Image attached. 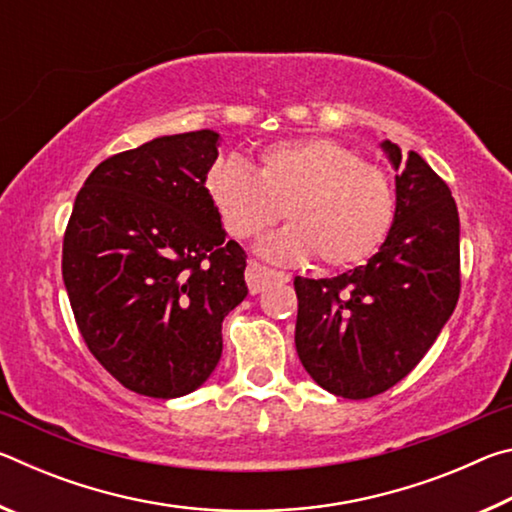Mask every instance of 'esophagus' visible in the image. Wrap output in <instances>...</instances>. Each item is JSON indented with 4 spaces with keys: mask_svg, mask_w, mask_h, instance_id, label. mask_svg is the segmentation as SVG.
I'll return each instance as SVG.
<instances>
[{
    "mask_svg": "<svg viewBox=\"0 0 512 512\" xmlns=\"http://www.w3.org/2000/svg\"><path fill=\"white\" fill-rule=\"evenodd\" d=\"M275 280H287V277H284V273L271 271V268H266V266L257 264V262H248V268H246V282H248V291H250V293L264 291V289L268 287V284L275 282Z\"/></svg>",
    "mask_w": 512,
    "mask_h": 512,
    "instance_id": "1",
    "label": "esophagus"
}]
</instances>
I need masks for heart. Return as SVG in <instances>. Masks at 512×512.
<instances>
[{
	"instance_id": "obj_1",
	"label": "heart",
	"mask_w": 512,
	"mask_h": 512,
	"mask_svg": "<svg viewBox=\"0 0 512 512\" xmlns=\"http://www.w3.org/2000/svg\"><path fill=\"white\" fill-rule=\"evenodd\" d=\"M207 196L235 239L255 237L282 219L289 228L262 239L257 253L277 264L311 257L329 268L366 262L393 228L397 198L388 173L329 137L273 144L257 173L235 158L207 171Z\"/></svg>"
}]
</instances>
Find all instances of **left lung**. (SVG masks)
Wrapping results in <instances>:
<instances>
[{"mask_svg": "<svg viewBox=\"0 0 512 512\" xmlns=\"http://www.w3.org/2000/svg\"><path fill=\"white\" fill-rule=\"evenodd\" d=\"M397 212L379 253L348 273L296 277V350L325 391L366 400L418 366L454 314L461 291V225L452 192L418 153L381 142Z\"/></svg>", "mask_w": 512, "mask_h": 512, "instance_id": "left-lung-1", "label": "left lung"}]
</instances>
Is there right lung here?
I'll list each match as a JSON object with an SVG mask.
<instances>
[{
	"label": "right lung",
	"mask_w": 512,
	"mask_h": 512,
	"mask_svg": "<svg viewBox=\"0 0 512 512\" xmlns=\"http://www.w3.org/2000/svg\"><path fill=\"white\" fill-rule=\"evenodd\" d=\"M221 135H162L103 160L76 196L63 280L97 361L128 391L173 400L221 359L223 318L248 296L205 178Z\"/></svg>",
	"instance_id": "1"
}]
</instances>
